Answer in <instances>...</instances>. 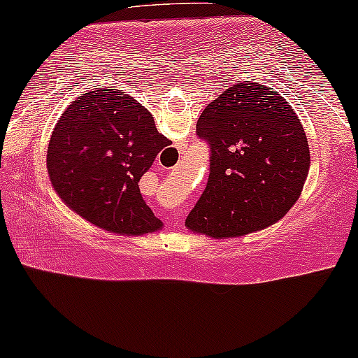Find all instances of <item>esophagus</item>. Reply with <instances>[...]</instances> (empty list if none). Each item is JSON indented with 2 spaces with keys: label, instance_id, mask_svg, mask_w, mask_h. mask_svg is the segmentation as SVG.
<instances>
[{
  "label": "esophagus",
  "instance_id": "esophagus-1",
  "mask_svg": "<svg viewBox=\"0 0 358 358\" xmlns=\"http://www.w3.org/2000/svg\"><path fill=\"white\" fill-rule=\"evenodd\" d=\"M179 152H180V153L185 152V144H180V145H179ZM179 222H180V217L178 216V214H174L173 219H171V225H178Z\"/></svg>",
  "mask_w": 358,
  "mask_h": 358
}]
</instances>
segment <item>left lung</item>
<instances>
[{"label": "left lung", "mask_w": 358, "mask_h": 358, "mask_svg": "<svg viewBox=\"0 0 358 358\" xmlns=\"http://www.w3.org/2000/svg\"><path fill=\"white\" fill-rule=\"evenodd\" d=\"M196 136L210 148V176L185 225L214 238L280 221L298 201L310 166L304 128L272 87L230 86L208 103Z\"/></svg>", "instance_id": "1"}]
</instances>
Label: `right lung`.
I'll return each mask as SVG.
<instances>
[{
	"label": "right lung",
	"mask_w": 358,
	"mask_h": 358,
	"mask_svg": "<svg viewBox=\"0 0 358 358\" xmlns=\"http://www.w3.org/2000/svg\"><path fill=\"white\" fill-rule=\"evenodd\" d=\"M171 144L152 113L118 90L86 92L71 102L48 147L49 179L59 196L108 232H155L162 221L145 205L139 180Z\"/></svg>",
	"instance_id": "obj_1"
}]
</instances>
